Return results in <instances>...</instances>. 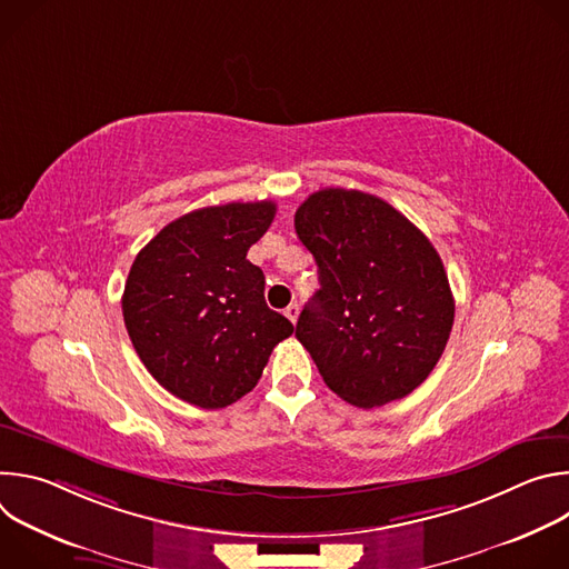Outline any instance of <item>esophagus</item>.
<instances>
[{"label":"esophagus","mask_w":569,"mask_h":569,"mask_svg":"<svg viewBox=\"0 0 569 569\" xmlns=\"http://www.w3.org/2000/svg\"><path fill=\"white\" fill-rule=\"evenodd\" d=\"M283 315L295 323V321H297V317H299V306H297V303H290V306L283 310Z\"/></svg>","instance_id":"1"}]
</instances>
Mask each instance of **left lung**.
Wrapping results in <instances>:
<instances>
[{
  "instance_id": "left-lung-1",
  "label": "left lung",
  "mask_w": 569,
  "mask_h": 569,
  "mask_svg": "<svg viewBox=\"0 0 569 569\" xmlns=\"http://www.w3.org/2000/svg\"><path fill=\"white\" fill-rule=\"evenodd\" d=\"M295 229L321 286L295 336L323 382L365 410L415 391L437 367L455 321L448 274L428 236L356 189L308 196Z\"/></svg>"
}]
</instances>
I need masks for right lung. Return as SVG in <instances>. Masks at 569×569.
<instances>
[{"instance_id": "1", "label": "right lung", "mask_w": 569, "mask_h": 569, "mask_svg": "<svg viewBox=\"0 0 569 569\" xmlns=\"http://www.w3.org/2000/svg\"><path fill=\"white\" fill-rule=\"evenodd\" d=\"M277 204L229 202L169 222L137 254L121 308L150 376L204 410L254 389L292 323L268 308L266 277L248 250Z\"/></svg>"}]
</instances>
